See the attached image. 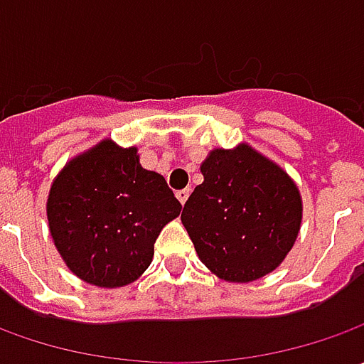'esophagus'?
Masks as SVG:
<instances>
[{
    "mask_svg": "<svg viewBox=\"0 0 364 364\" xmlns=\"http://www.w3.org/2000/svg\"><path fill=\"white\" fill-rule=\"evenodd\" d=\"M188 196H190V188L178 190V192H176V198H178V200H180V203H182V204L188 200Z\"/></svg>",
    "mask_w": 364,
    "mask_h": 364,
    "instance_id": "obj_1",
    "label": "esophagus"
}]
</instances>
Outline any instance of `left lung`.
<instances>
[{"label":"left lung","instance_id":"left-lung-1","mask_svg":"<svg viewBox=\"0 0 364 364\" xmlns=\"http://www.w3.org/2000/svg\"><path fill=\"white\" fill-rule=\"evenodd\" d=\"M182 210L198 257L218 279L249 284L275 272L298 239L301 196L275 161L249 144L217 147Z\"/></svg>","mask_w":364,"mask_h":364}]
</instances>
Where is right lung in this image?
<instances>
[{
	"instance_id": "1",
	"label": "right lung",
	"mask_w": 364,
	"mask_h": 364,
	"mask_svg": "<svg viewBox=\"0 0 364 364\" xmlns=\"http://www.w3.org/2000/svg\"><path fill=\"white\" fill-rule=\"evenodd\" d=\"M180 210L164 176L139 164L137 147L113 139L66 161L46 203L50 235L66 267L97 287L139 279L158 235Z\"/></svg>"
}]
</instances>
